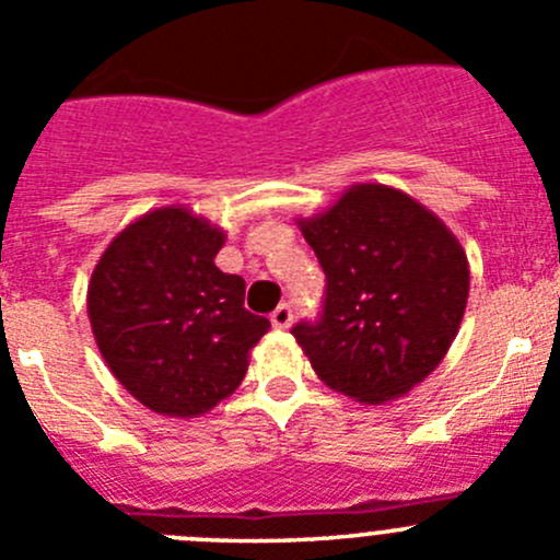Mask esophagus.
I'll list each match as a JSON object with an SVG mask.
<instances>
[{
  "label": "esophagus",
  "instance_id": "obj_1",
  "mask_svg": "<svg viewBox=\"0 0 560 560\" xmlns=\"http://www.w3.org/2000/svg\"><path fill=\"white\" fill-rule=\"evenodd\" d=\"M291 322H294V307L289 302H283V305H277L271 311V327L275 329H289Z\"/></svg>",
  "mask_w": 560,
  "mask_h": 560
}]
</instances>
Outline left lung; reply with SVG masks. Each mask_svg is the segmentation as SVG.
<instances>
[{
	"label": "left lung",
	"mask_w": 560,
	"mask_h": 560,
	"mask_svg": "<svg viewBox=\"0 0 560 560\" xmlns=\"http://www.w3.org/2000/svg\"><path fill=\"white\" fill-rule=\"evenodd\" d=\"M327 294L296 343L318 380L363 404L412 390L443 363L470 294V266L445 222L401 189L354 184L324 214L296 220Z\"/></svg>",
	"instance_id": "left-lung-1"
}]
</instances>
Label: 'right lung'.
<instances>
[{
	"instance_id": "right-lung-1",
	"label": "right lung",
	"mask_w": 560,
	"mask_h": 560,
	"mask_svg": "<svg viewBox=\"0 0 560 560\" xmlns=\"http://www.w3.org/2000/svg\"><path fill=\"white\" fill-rule=\"evenodd\" d=\"M225 231L162 206L117 233L95 264L88 316L115 380L170 418H197L242 385L269 329L244 307V280L214 264Z\"/></svg>"
}]
</instances>
